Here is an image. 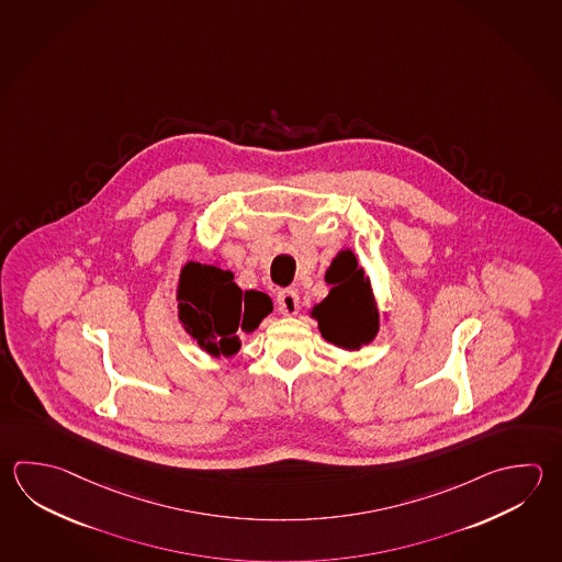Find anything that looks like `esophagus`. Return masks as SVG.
Returning <instances> with one entry per match:
<instances>
[{"label":"esophagus","mask_w":562,"mask_h":562,"mask_svg":"<svg viewBox=\"0 0 562 562\" xmlns=\"http://www.w3.org/2000/svg\"><path fill=\"white\" fill-rule=\"evenodd\" d=\"M278 310L284 314V316H296L297 310H300V296H297L296 290H280L278 292Z\"/></svg>","instance_id":"34e87169"}]
</instances>
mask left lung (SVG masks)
Returning <instances> with one entry per match:
<instances>
[{"label":"left lung","mask_w":562,"mask_h":562,"mask_svg":"<svg viewBox=\"0 0 562 562\" xmlns=\"http://www.w3.org/2000/svg\"><path fill=\"white\" fill-rule=\"evenodd\" d=\"M324 280L328 296L312 307L322 338L346 351L370 346L380 334V310L371 290L370 276L358 266L350 248H341L331 260Z\"/></svg>","instance_id":"8db88e82"}]
</instances>
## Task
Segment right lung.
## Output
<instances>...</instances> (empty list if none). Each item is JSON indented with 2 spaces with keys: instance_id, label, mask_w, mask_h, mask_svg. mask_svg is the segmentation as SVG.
<instances>
[{
  "instance_id": "1",
  "label": "right lung",
  "mask_w": 562,
  "mask_h": 562,
  "mask_svg": "<svg viewBox=\"0 0 562 562\" xmlns=\"http://www.w3.org/2000/svg\"><path fill=\"white\" fill-rule=\"evenodd\" d=\"M265 292H243L231 270L221 262H187L177 284V316L180 326L201 350L212 358H233L240 350V334H252L272 312Z\"/></svg>"
}]
</instances>
